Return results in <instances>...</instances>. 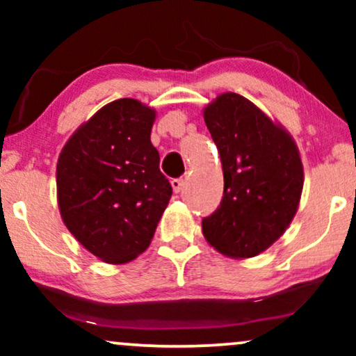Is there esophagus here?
I'll use <instances>...</instances> for the list:
<instances>
[{
    "instance_id": "1",
    "label": "esophagus",
    "mask_w": 356,
    "mask_h": 356,
    "mask_svg": "<svg viewBox=\"0 0 356 356\" xmlns=\"http://www.w3.org/2000/svg\"><path fill=\"white\" fill-rule=\"evenodd\" d=\"M184 184H186V181H184L183 178H175V179H172V188H173V191L177 193V194L183 191Z\"/></svg>"
}]
</instances>
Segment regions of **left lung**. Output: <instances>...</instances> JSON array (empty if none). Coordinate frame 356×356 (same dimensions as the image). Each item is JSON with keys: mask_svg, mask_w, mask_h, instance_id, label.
<instances>
[{"mask_svg": "<svg viewBox=\"0 0 356 356\" xmlns=\"http://www.w3.org/2000/svg\"><path fill=\"white\" fill-rule=\"evenodd\" d=\"M202 115L223 170V197L202 220L204 238L223 256L250 259L269 250L298 211L305 183L298 145L235 92L217 95Z\"/></svg>", "mask_w": 356, "mask_h": 356, "instance_id": "left-lung-1", "label": "left lung"}]
</instances>
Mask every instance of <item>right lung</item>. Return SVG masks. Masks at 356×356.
Masks as SVG:
<instances>
[{
    "label": "right lung",
    "mask_w": 356,
    "mask_h": 356,
    "mask_svg": "<svg viewBox=\"0 0 356 356\" xmlns=\"http://www.w3.org/2000/svg\"><path fill=\"white\" fill-rule=\"evenodd\" d=\"M155 116L140 100L110 102L72 133L58 157L63 222L106 264H126L147 250L172 197L150 143Z\"/></svg>",
    "instance_id": "add662e5"
}]
</instances>
